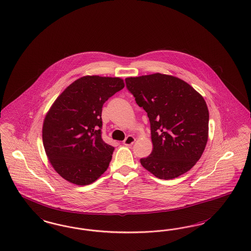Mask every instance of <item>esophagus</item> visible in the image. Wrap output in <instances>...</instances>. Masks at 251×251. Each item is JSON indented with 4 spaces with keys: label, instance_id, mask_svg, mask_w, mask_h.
Returning <instances> with one entry per match:
<instances>
[{
    "label": "esophagus",
    "instance_id": "esophagus-1",
    "mask_svg": "<svg viewBox=\"0 0 251 251\" xmlns=\"http://www.w3.org/2000/svg\"><path fill=\"white\" fill-rule=\"evenodd\" d=\"M135 141H136V138H134L133 136H127L126 138L124 140V145L126 146H131L133 145L134 143H135Z\"/></svg>",
    "mask_w": 251,
    "mask_h": 251
}]
</instances>
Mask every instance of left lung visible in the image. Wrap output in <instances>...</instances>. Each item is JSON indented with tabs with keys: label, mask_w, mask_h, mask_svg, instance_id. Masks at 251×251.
Here are the masks:
<instances>
[{
	"label": "left lung",
	"mask_w": 251,
	"mask_h": 251,
	"mask_svg": "<svg viewBox=\"0 0 251 251\" xmlns=\"http://www.w3.org/2000/svg\"><path fill=\"white\" fill-rule=\"evenodd\" d=\"M136 102L148 113L153 149L140 159L160 179H174L201 159L209 137V110L202 96L186 81L155 73L126 78Z\"/></svg>",
	"instance_id": "8db88e82"
}]
</instances>
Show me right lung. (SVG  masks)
Instances as JSON below:
<instances>
[{"mask_svg": "<svg viewBox=\"0 0 251 251\" xmlns=\"http://www.w3.org/2000/svg\"><path fill=\"white\" fill-rule=\"evenodd\" d=\"M124 87L120 77L85 75L50 106L42 141L49 162L66 181L89 185L109 167L114 148L101 138V111L106 100Z\"/></svg>", "mask_w": 251, "mask_h": 251, "instance_id": "obj_1", "label": "right lung"}]
</instances>
